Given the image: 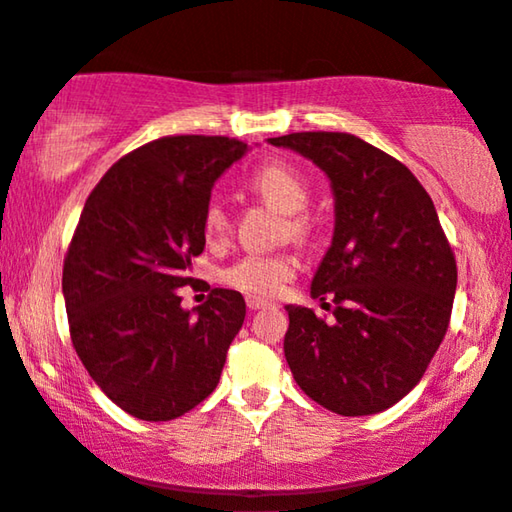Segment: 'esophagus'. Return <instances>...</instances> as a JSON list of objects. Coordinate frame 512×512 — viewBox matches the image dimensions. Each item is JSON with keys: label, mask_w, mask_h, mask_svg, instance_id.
<instances>
[{"label": "esophagus", "mask_w": 512, "mask_h": 512, "mask_svg": "<svg viewBox=\"0 0 512 512\" xmlns=\"http://www.w3.org/2000/svg\"><path fill=\"white\" fill-rule=\"evenodd\" d=\"M245 304H248L250 311H257V309H267V306H271L267 299H260V297H248L245 299Z\"/></svg>", "instance_id": "esophagus-1"}]
</instances>
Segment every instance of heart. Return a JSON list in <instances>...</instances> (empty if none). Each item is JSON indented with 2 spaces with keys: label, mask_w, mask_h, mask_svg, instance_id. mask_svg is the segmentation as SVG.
I'll list each match as a JSON object with an SVG mask.
<instances>
[{
  "label": "heart",
  "mask_w": 512,
  "mask_h": 512,
  "mask_svg": "<svg viewBox=\"0 0 512 512\" xmlns=\"http://www.w3.org/2000/svg\"><path fill=\"white\" fill-rule=\"evenodd\" d=\"M248 185L264 203L285 213L283 234L292 241H306L313 231V217L306 213L311 201L309 180L299 170L281 161L264 163L250 175ZM231 231L227 208L220 201H210L203 210V234L208 243H222ZM297 260L288 252L260 255L252 252L222 271V281L229 288L241 290L252 297H274L283 285L295 276Z\"/></svg>",
  "instance_id": "b5f03b06"
}]
</instances>
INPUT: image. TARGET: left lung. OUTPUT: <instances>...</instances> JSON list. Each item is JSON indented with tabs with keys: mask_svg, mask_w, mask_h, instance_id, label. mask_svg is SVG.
<instances>
[{
	"mask_svg": "<svg viewBox=\"0 0 512 512\" xmlns=\"http://www.w3.org/2000/svg\"><path fill=\"white\" fill-rule=\"evenodd\" d=\"M330 177L335 236L311 295L332 316L288 309L285 360L299 388L342 417L377 414L424 377L452 318L456 260L412 170L351 133L269 138Z\"/></svg>",
	"mask_w": 512,
	"mask_h": 512,
	"instance_id": "8db88e82",
	"label": "left lung"
}]
</instances>
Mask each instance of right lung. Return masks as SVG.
I'll list each match as a JSON object with an SVG mask.
<instances>
[{
	"label": "right lung",
	"instance_id": "1",
	"mask_svg": "<svg viewBox=\"0 0 512 512\" xmlns=\"http://www.w3.org/2000/svg\"><path fill=\"white\" fill-rule=\"evenodd\" d=\"M248 145L224 135H166L114 163L88 194L63 264L72 346L121 410L170 421L215 391L241 330V292L213 288L180 306L206 245L210 189Z\"/></svg>",
	"mask_w": 512,
	"mask_h": 512
}]
</instances>
